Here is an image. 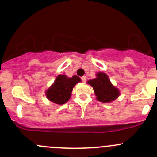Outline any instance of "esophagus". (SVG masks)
<instances>
[{
    "label": "esophagus",
    "mask_w": 157,
    "mask_h": 157,
    "mask_svg": "<svg viewBox=\"0 0 157 157\" xmlns=\"http://www.w3.org/2000/svg\"><path fill=\"white\" fill-rule=\"evenodd\" d=\"M82 81L83 82H86V81H87V77L85 76V75H84V76L82 77Z\"/></svg>",
    "instance_id": "esophagus-1"
}]
</instances>
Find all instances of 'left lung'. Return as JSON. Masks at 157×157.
I'll list each match as a JSON object with an SVG mask.
<instances>
[{"label":"left lung","instance_id":"1","mask_svg":"<svg viewBox=\"0 0 157 157\" xmlns=\"http://www.w3.org/2000/svg\"><path fill=\"white\" fill-rule=\"evenodd\" d=\"M96 75L95 78L87 81V83L94 88L97 100L107 103L117 99L120 91L111 83L109 76L104 72H98Z\"/></svg>","mask_w":157,"mask_h":157}]
</instances>
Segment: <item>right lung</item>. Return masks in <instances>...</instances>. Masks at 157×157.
Masks as SVG:
<instances>
[{"instance_id": "1", "label": "right lung", "mask_w": 157, "mask_h": 157, "mask_svg": "<svg viewBox=\"0 0 157 157\" xmlns=\"http://www.w3.org/2000/svg\"><path fill=\"white\" fill-rule=\"evenodd\" d=\"M81 78L77 75L68 78L66 75H59L55 82L45 92L47 99L54 103L62 105L69 100L71 97L72 89Z\"/></svg>"}]
</instances>
